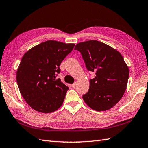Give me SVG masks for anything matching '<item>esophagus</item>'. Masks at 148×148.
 Segmentation results:
<instances>
[{
	"instance_id": "1",
	"label": "esophagus",
	"mask_w": 148,
	"mask_h": 148,
	"mask_svg": "<svg viewBox=\"0 0 148 148\" xmlns=\"http://www.w3.org/2000/svg\"><path fill=\"white\" fill-rule=\"evenodd\" d=\"M72 87H73V88H74V87H76V83H74L73 84H72Z\"/></svg>"
}]
</instances>
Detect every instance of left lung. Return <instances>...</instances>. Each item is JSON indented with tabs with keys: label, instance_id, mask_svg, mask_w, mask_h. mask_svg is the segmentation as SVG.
I'll return each mask as SVG.
<instances>
[{
	"label": "left lung",
	"instance_id": "left-lung-1",
	"mask_svg": "<svg viewBox=\"0 0 148 148\" xmlns=\"http://www.w3.org/2000/svg\"><path fill=\"white\" fill-rule=\"evenodd\" d=\"M88 71L96 76L90 79L89 89L83 95L85 102L96 111L114 107L123 96L129 76V67L119 52L101 42L91 40L76 44Z\"/></svg>",
	"mask_w": 148,
	"mask_h": 148
}]
</instances>
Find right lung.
<instances>
[{
	"mask_svg": "<svg viewBox=\"0 0 148 148\" xmlns=\"http://www.w3.org/2000/svg\"><path fill=\"white\" fill-rule=\"evenodd\" d=\"M74 44L47 40L28 50L16 72L20 93L32 109L51 113L63 103L69 87L56 79L59 66L72 51Z\"/></svg>",
	"mask_w": 148,
	"mask_h": 148,
	"instance_id": "add662e5",
	"label": "right lung"
}]
</instances>
